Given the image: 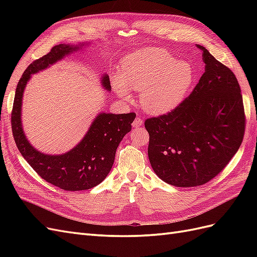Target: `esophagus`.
I'll return each instance as SVG.
<instances>
[{"label": "esophagus", "instance_id": "obj_1", "mask_svg": "<svg viewBox=\"0 0 257 257\" xmlns=\"http://www.w3.org/2000/svg\"><path fill=\"white\" fill-rule=\"evenodd\" d=\"M142 125H143V119L139 118V116H137V118L133 122V126L134 127H139V126H142Z\"/></svg>", "mask_w": 257, "mask_h": 257}]
</instances>
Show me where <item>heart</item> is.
I'll return each instance as SVG.
<instances>
[{
  "label": "heart",
  "mask_w": 257,
  "mask_h": 257,
  "mask_svg": "<svg viewBox=\"0 0 257 257\" xmlns=\"http://www.w3.org/2000/svg\"><path fill=\"white\" fill-rule=\"evenodd\" d=\"M194 80L193 67L177 61L162 49H144L130 54L120 66V76L112 77V87L123 99L130 89L141 91V103L147 111L164 113L184 99Z\"/></svg>",
  "instance_id": "obj_1"
}]
</instances>
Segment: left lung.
I'll list each match as a JSON object with an SVG mask.
<instances>
[{"instance_id":"1","label":"left lung","mask_w":257,"mask_h":257,"mask_svg":"<svg viewBox=\"0 0 257 257\" xmlns=\"http://www.w3.org/2000/svg\"><path fill=\"white\" fill-rule=\"evenodd\" d=\"M205 73L174 110L145 121L150 164L163 181L180 188L205 184L238 151L245 130L240 85L235 74L205 47Z\"/></svg>"}]
</instances>
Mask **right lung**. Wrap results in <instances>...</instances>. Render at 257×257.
Returning <instances> with one entry per match:
<instances>
[{"instance_id": "right-lung-1", "label": "right lung", "mask_w": 257, "mask_h": 257, "mask_svg": "<svg viewBox=\"0 0 257 257\" xmlns=\"http://www.w3.org/2000/svg\"><path fill=\"white\" fill-rule=\"evenodd\" d=\"M83 46L60 44L52 47L49 53L33 61L17 84L12 111L13 135L22 157L44 180L65 191L89 190L104 180L113 165L116 148L132 130L136 116L134 112L99 113L82 141L64 154H44L28 142L21 123V105L23 91L31 75L47 68ZM102 84L106 90H111L108 75L102 77Z\"/></svg>"}]
</instances>
